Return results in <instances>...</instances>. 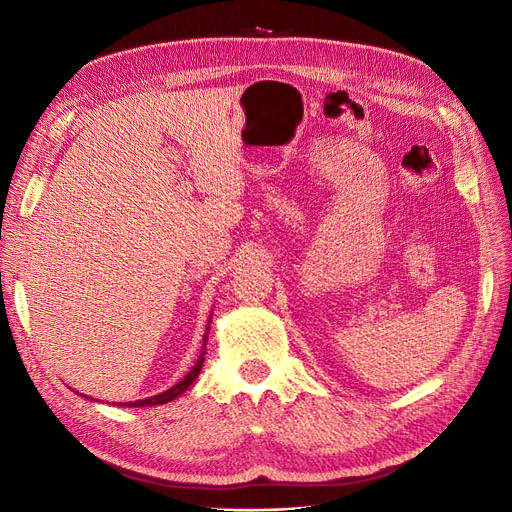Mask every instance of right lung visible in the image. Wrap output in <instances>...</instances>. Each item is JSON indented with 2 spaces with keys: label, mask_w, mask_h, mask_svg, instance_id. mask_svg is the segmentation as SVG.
<instances>
[{
  "label": "right lung",
  "mask_w": 512,
  "mask_h": 512,
  "mask_svg": "<svg viewBox=\"0 0 512 512\" xmlns=\"http://www.w3.org/2000/svg\"><path fill=\"white\" fill-rule=\"evenodd\" d=\"M206 342H208V335H204V350H206ZM204 354L206 352H202V356L198 358V362H196V367H193L175 387H170V389H166V392H162V394H158V396H152V398H145V400H137V402H118L116 406H129V408H137V406H154V404H166V402H170V400H175L177 396H181L185 389L196 381V377L200 375V371H202V364H204Z\"/></svg>",
  "instance_id": "obj_1"
}]
</instances>
